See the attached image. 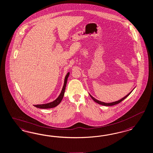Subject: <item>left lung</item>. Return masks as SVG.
Wrapping results in <instances>:
<instances>
[{
    "instance_id": "8db88e82",
    "label": "left lung",
    "mask_w": 153,
    "mask_h": 153,
    "mask_svg": "<svg viewBox=\"0 0 153 153\" xmlns=\"http://www.w3.org/2000/svg\"><path fill=\"white\" fill-rule=\"evenodd\" d=\"M133 89V90H134ZM132 90V91H133ZM132 91H131V92H130L128 94H127L126 96L124 97L123 98H121V100H117V101H115V102H111V103H105V102H101L100 100H96V98H94L89 93V96H91V97L92 98V100H94V102H96V103H98V104H100V105H105V106H112V105H117V104H118V103H120L121 102H122V100H124L126 98H127V97L130 94H131V92H132Z\"/></svg>"
}]
</instances>
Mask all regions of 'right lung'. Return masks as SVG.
I'll return each mask as SVG.
<instances>
[{
    "mask_svg": "<svg viewBox=\"0 0 153 153\" xmlns=\"http://www.w3.org/2000/svg\"><path fill=\"white\" fill-rule=\"evenodd\" d=\"M70 74V72H68L67 73V74L66 75L65 77V80H64V85L62 89L61 90V93L60 94V95L55 100H53V102H50L48 103H46V104H42V105H34V106L39 108H42V109H47V108H51L56 107L57 105H59L61 102V100L63 98V97L64 95V93H65V90L66 85V83H67V80Z\"/></svg>",
    "mask_w": 153,
    "mask_h": 153,
    "instance_id": "obj_1",
    "label": "right lung"
}]
</instances>
